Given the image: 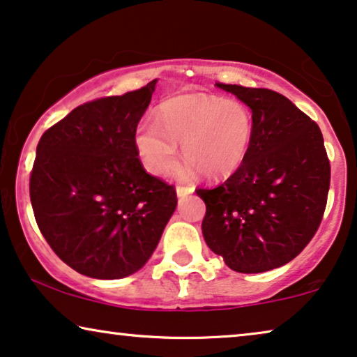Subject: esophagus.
Here are the masks:
<instances>
[{"label":"esophagus","mask_w":357,"mask_h":357,"mask_svg":"<svg viewBox=\"0 0 357 357\" xmlns=\"http://www.w3.org/2000/svg\"><path fill=\"white\" fill-rule=\"evenodd\" d=\"M194 192V188L192 185H178L176 188V194H178V197H184V195H188V194H192Z\"/></svg>","instance_id":"esophagus-1"}]
</instances>
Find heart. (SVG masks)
Returning a JSON list of instances; mask_svg holds the SVG:
<instances>
[{
  "label": "heart",
  "instance_id": "1",
  "mask_svg": "<svg viewBox=\"0 0 357 357\" xmlns=\"http://www.w3.org/2000/svg\"><path fill=\"white\" fill-rule=\"evenodd\" d=\"M252 114L244 103L205 95H179L160 108L157 123H144L135 134V144L144 167L153 174H163L178 158L188 167L179 176L194 168L205 178L228 176L243 163L252 140Z\"/></svg>",
  "mask_w": 357,
  "mask_h": 357
}]
</instances>
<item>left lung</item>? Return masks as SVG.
<instances>
[{
	"label": "left lung",
	"mask_w": 357,
	"mask_h": 357,
	"mask_svg": "<svg viewBox=\"0 0 357 357\" xmlns=\"http://www.w3.org/2000/svg\"><path fill=\"white\" fill-rule=\"evenodd\" d=\"M252 112V140L239 168L205 202L202 234L239 273L288 264L310 243L324 218L330 160L317 123L275 90L215 84Z\"/></svg>",
	"instance_id": "1"
}]
</instances>
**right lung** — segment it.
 I'll list each match as a JSON object with an SVG mask.
<instances>
[{
  "instance_id": "1",
  "label": "right lung",
  "mask_w": 357,
  "mask_h": 357,
  "mask_svg": "<svg viewBox=\"0 0 357 357\" xmlns=\"http://www.w3.org/2000/svg\"><path fill=\"white\" fill-rule=\"evenodd\" d=\"M157 79L74 108L40 137L30 202L53 252L100 280L129 277L157 248L176 208L174 185L145 172L135 130Z\"/></svg>"
}]
</instances>
